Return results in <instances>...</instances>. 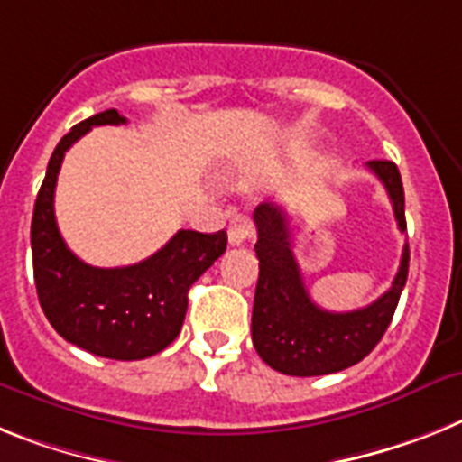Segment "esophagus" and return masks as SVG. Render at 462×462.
I'll use <instances>...</instances> for the list:
<instances>
[{
	"label": "esophagus",
	"instance_id": "esophagus-1",
	"mask_svg": "<svg viewBox=\"0 0 462 462\" xmlns=\"http://www.w3.org/2000/svg\"><path fill=\"white\" fill-rule=\"evenodd\" d=\"M227 236H230L232 246H242V244L251 242L255 236V226L251 216L242 214V211H235L230 216V227H227Z\"/></svg>",
	"mask_w": 462,
	"mask_h": 462
}]
</instances>
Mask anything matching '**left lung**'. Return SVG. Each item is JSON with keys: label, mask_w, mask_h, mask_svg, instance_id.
<instances>
[{"label": "left lung", "mask_w": 462, "mask_h": 462, "mask_svg": "<svg viewBox=\"0 0 462 462\" xmlns=\"http://www.w3.org/2000/svg\"><path fill=\"white\" fill-rule=\"evenodd\" d=\"M367 167L386 188L400 232H404V190L398 167L391 160H372ZM254 220L258 227L255 255L260 260V276L251 337L260 358L272 370L291 376L332 374L360 363L391 326L400 292L407 283L409 244L402 248L393 286L379 300L356 311L337 314L320 309L309 298L302 272L292 255L286 211L276 204H260Z\"/></svg>", "instance_id": "1"}]
</instances>
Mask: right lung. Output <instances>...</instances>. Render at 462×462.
<instances>
[{"instance_id":"add662e5","label":"right lung","mask_w":462,"mask_h":462,"mask_svg":"<svg viewBox=\"0 0 462 462\" xmlns=\"http://www.w3.org/2000/svg\"><path fill=\"white\" fill-rule=\"evenodd\" d=\"M125 116L102 111L60 139L32 216V263L39 304L60 337L111 360L155 356L181 332L188 291L226 254V230H179L158 254L130 267H92L71 254L55 223V183L64 153L95 125H123Z\"/></svg>"}]
</instances>
